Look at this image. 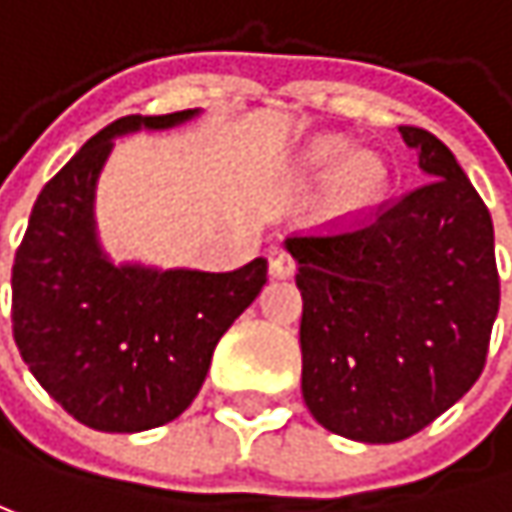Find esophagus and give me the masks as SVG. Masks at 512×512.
I'll return each mask as SVG.
<instances>
[{"label": "esophagus", "mask_w": 512, "mask_h": 512, "mask_svg": "<svg viewBox=\"0 0 512 512\" xmlns=\"http://www.w3.org/2000/svg\"><path fill=\"white\" fill-rule=\"evenodd\" d=\"M268 268H271V276L276 279H285V276H294V259H291V253L288 250H282V247H271L268 250Z\"/></svg>", "instance_id": "obj_1"}]
</instances>
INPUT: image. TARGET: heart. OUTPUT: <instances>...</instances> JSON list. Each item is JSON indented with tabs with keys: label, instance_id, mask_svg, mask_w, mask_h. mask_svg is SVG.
Listing matches in <instances>:
<instances>
[{
	"label": "heart",
	"instance_id": "b5f03b06",
	"mask_svg": "<svg viewBox=\"0 0 512 512\" xmlns=\"http://www.w3.org/2000/svg\"><path fill=\"white\" fill-rule=\"evenodd\" d=\"M300 168L309 174H332L329 209L335 215H361L382 201L387 189V168L370 151L349 154L347 139L320 136L300 154Z\"/></svg>",
	"mask_w": 512,
	"mask_h": 512
}]
</instances>
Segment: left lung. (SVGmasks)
Instances as JSON below:
<instances>
[{
  "label": "left lung",
  "mask_w": 512,
  "mask_h": 512,
  "mask_svg": "<svg viewBox=\"0 0 512 512\" xmlns=\"http://www.w3.org/2000/svg\"><path fill=\"white\" fill-rule=\"evenodd\" d=\"M399 133L431 180L355 230L285 238L303 399L358 443L417 434L478 382L501 297L490 209L434 133Z\"/></svg>",
  "instance_id": "obj_1"
}]
</instances>
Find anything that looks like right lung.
<instances>
[{
	"mask_svg": "<svg viewBox=\"0 0 512 512\" xmlns=\"http://www.w3.org/2000/svg\"><path fill=\"white\" fill-rule=\"evenodd\" d=\"M201 110L125 116L43 186L14 259V341L63 405L95 431L133 434L180 417L215 344L268 282L259 256L230 274L116 265L95 227V189L116 136L168 130Z\"/></svg>",
	"mask_w": 512,
	"mask_h": 512,
	"instance_id": "right-lung-1",
	"label": "right lung"
}]
</instances>
